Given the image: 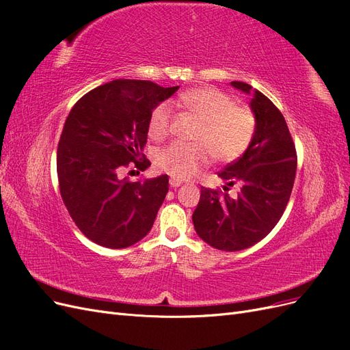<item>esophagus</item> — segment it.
I'll return each mask as SVG.
<instances>
[{"instance_id": "esophagus-1", "label": "esophagus", "mask_w": 350, "mask_h": 350, "mask_svg": "<svg viewBox=\"0 0 350 350\" xmlns=\"http://www.w3.org/2000/svg\"><path fill=\"white\" fill-rule=\"evenodd\" d=\"M181 181H178V179H174V178H171V181H169V185H171L172 188H178V187H181Z\"/></svg>"}]
</instances>
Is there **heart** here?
Here are the masks:
<instances>
[{"instance_id":"obj_1","label":"heart","mask_w":350,"mask_h":350,"mask_svg":"<svg viewBox=\"0 0 350 350\" xmlns=\"http://www.w3.org/2000/svg\"><path fill=\"white\" fill-rule=\"evenodd\" d=\"M179 107L191 112L201 129L196 135L198 144L172 143L159 152L156 165L174 179H188L211 162H232L248 150L256 134V118L250 109L237 107L229 94L213 88H197L178 98ZM174 120L171 102H162L152 111L149 135L161 140L167 135Z\"/></svg>"}]
</instances>
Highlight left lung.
<instances>
[{
	"label": "left lung",
	"instance_id": "1",
	"mask_svg": "<svg viewBox=\"0 0 350 350\" xmlns=\"http://www.w3.org/2000/svg\"><path fill=\"white\" fill-rule=\"evenodd\" d=\"M230 86L252 96L256 134L248 150L219 174L225 191L239 185L238 196L203 187L193 221L210 247L241 251L267 237L280 220L293 188L296 150L288 124L269 98L243 81Z\"/></svg>",
	"mask_w": 350,
	"mask_h": 350
}]
</instances>
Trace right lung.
<instances>
[{
  "label": "right lung",
  "instance_id": "1",
  "mask_svg": "<svg viewBox=\"0 0 350 350\" xmlns=\"http://www.w3.org/2000/svg\"><path fill=\"white\" fill-rule=\"evenodd\" d=\"M179 89L147 80H112L74 105L62 130L57 172L62 201L77 228L98 245L118 250L149 234L169 189L167 175L130 183L121 178L142 159L149 118Z\"/></svg>",
  "mask_w": 350,
  "mask_h": 350
}]
</instances>
